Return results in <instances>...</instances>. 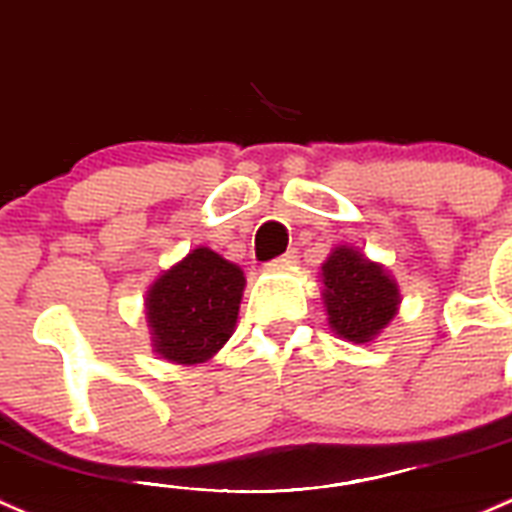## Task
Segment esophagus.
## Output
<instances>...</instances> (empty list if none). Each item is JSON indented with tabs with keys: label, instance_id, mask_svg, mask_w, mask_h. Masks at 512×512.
<instances>
[{
	"label": "esophagus",
	"instance_id": "34e87169",
	"mask_svg": "<svg viewBox=\"0 0 512 512\" xmlns=\"http://www.w3.org/2000/svg\"><path fill=\"white\" fill-rule=\"evenodd\" d=\"M292 265H297V250H289V252H284V255H279L277 260H272L270 262V267H292Z\"/></svg>",
	"mask_w": 512,
	"mask_h": 512
}]
</instances>
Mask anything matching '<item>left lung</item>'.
Listing matches in <instances>:
<instances>
[{
    "label": "left lung",
    "mask_w": 512,
    "mask_h": 512,
    "mask_svg": "<svg viewBox=\"0 0 512 512\" xmlns=\"http://www.w3.org/2000/svg\"><path fill=\"white\" fill-rule=\"evenodd\" d=\"M321 272L333 331L353 343L373 341L380 328L390 324L400 301L390 274L346 245L333 250Z\"/></svg>",
    "instance_id": "1"
}]
</instances>
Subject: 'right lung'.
<instances>
[{"label": "right lung", "instance_id": "1", "mask_svg": "<svg viewBox=\"0 0 512 512\" xmlns=\"http://www.w3.org/2000/svg\"><path fill=\"white\" fill-rule=\"evenodd\" d=\"M240 267L198 247L164 272L147 294V319L161 358L196 365L223 348L238 319Z\"/></svg>", "mask_w": 512, "mask_h": 512}]
</instances>
